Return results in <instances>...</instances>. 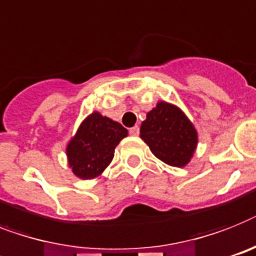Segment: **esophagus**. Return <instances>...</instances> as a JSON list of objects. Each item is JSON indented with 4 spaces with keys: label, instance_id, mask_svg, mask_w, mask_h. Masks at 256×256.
<instances>
[{
    "label": "esophagus",
    "instance_id": "34e87169",
    "mask_svg": "<svg viewBox=\"0 0 256 256\" xmlns=\"http://www.w3.org/2000/svg\"><path fill=\"white\" fill-rule=\"evenodd\" d=\"M130 133L132 134V136H138V133H140V126H132V128L130 130Z\"/></svg>",
    "mask_w": 256,
    "mask_h": 256
}]
</instances>
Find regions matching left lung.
I'll list each match as a JSON object with an SVG mask.
<instances>
[{"mask_svg": "<svg viewBox=\"0 0 256 256\" xmlns=\"http://www.w3.org/2000/svg\"><path fill=\"white\" fill-rule=\"evenodd\" d=\"M140 137L152 153L174 168L188 164L198 146V130L178 106L161 100L141 123Z\"/></svg>", "mask_w": 256, "mask_h": 256, "instance_id": "obj_1", "label": "left lung"}]
</instances>
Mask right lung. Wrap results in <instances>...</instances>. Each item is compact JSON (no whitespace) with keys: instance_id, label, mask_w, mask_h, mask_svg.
Returning a JSON list of instances; mask_svg holds the SVG:
<instances>
[{"instance_id":"add662e5","label":"right lung","mask_w":256,"mask_h":256,"mask_svg":"<svg viewBox=\"0 0 256 256\" xmlns=\"http://www.w3.org/2000/svg\"><path fill=\"white\" fill-rule=\"evenodd\" d=\"M128 130L115 120L94 111L86 118L66 145L68 164L80 179L98 178L111 164L115 148Z\"/></svg>"}]
</instances>
